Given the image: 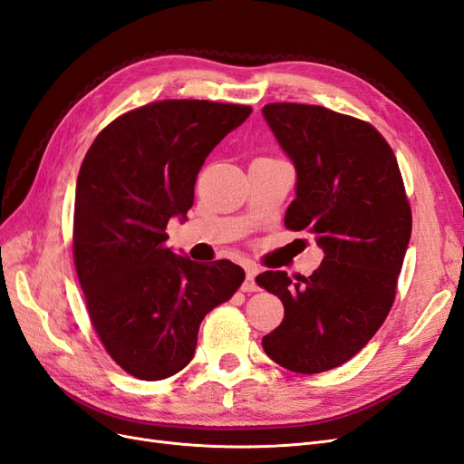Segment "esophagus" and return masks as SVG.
Instances as JSON below:
<instances>
[{
    "instance_id": "34e87169",
    "label": "esophagus",
    "mask_w": 464,
    "mask_h": 464,
    "mask_svg": "<svg viewBox=\"0 0 464 464\" xmlns=\"http://www.w3.org/2000/svg\"><path fill=\"white\" fill-rule=\"evenodd\" d=\"M256 276H257V269H254V266H247V269H246V278H244V283H242V290L244 292H256V290H259V285H257Z\"/></svg>"
}]
</instances>
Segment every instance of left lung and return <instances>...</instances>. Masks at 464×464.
<instances>
[{
    "mask_svg": "<svg viewBox=\"0 0 464 464\" xmlns=\"http://www.w3.org/2000/svg\"><path fill=\"white\" fill-rule=\"evenodd\" d=\"M261 111L296 168L286 228H310L325 254L310 276H257L285 305L263 348L290 372H327L358 354L385 321L411 242V207L395 154L370 123L310 104Z\"/></svg>",
    "mask_w": 464,
    "mask_h": 464,
    "instance_id": "obj_1",
    "label": "left lung"
}]
</instances>
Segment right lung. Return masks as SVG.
Masks as SVG:
<instances>
[{"label": "right lung", "mask_w": 464, "mask_h": 464, "mask_svg": "<svg viewBox=\"0 0 464 464\" xmlns=\"http://www.w3.org/2000/svg\"><path fill=\"white\" fill-rule=\"evenodd\" d=\"M249 106L162 101L98 133L75 188V269L92 327L120 368L159 382L186 368L203 317L244 283L240 265H201L166 247L195 179Z\"/></svg>", "instance_id": "add662e5"}]
</instances>
